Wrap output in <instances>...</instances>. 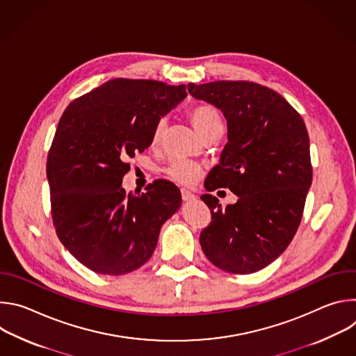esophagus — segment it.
<instances>
[{
  "label": "esophagus",
  "instance_id": "1",
  "mask_svg": "<svg viewBox=\"0 0 356 356\" xmlns=\"http://www.w3.org/2000/svg\"><path fill=\"white\" fill-rule=\"evenodd\" d=\"M181 198H183V201L188 202V201H194V200H195V195H194L191 191L183 188V190H181Z\"/></svg>",
  "mask_w": 356,
  "mask_h": 356
}]
</instances>
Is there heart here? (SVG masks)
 Instances as JSON below:
<instances>
[{
    "mask_svg": "<svg viewBox=\"0 0 356 356\" xmlns=\"http://www.w3.org/2000/svg\"><path fill=\"white\" fill-rule=\"evenodd\" d=\"M190 120L194 125V128L197 129V132L204 136L206 134H209L211 129H214L216 127L222 125V120L220 117V113L209 104H202V106H197L190 111ZM168 128V121L166 118H161L158 120V122L154 127V131H152L150 135V143L152 146H158L166 132ZM165 173L175 181L188 186L193 184L201 175V168L200 165H197L193 161H187V159H173L169 166L165 169Z\"/></svg>",
    "mask_w": 356,
    "mask_h": 356,
    "instance_id": "1",
    "label": "heart"
}]
</instances>
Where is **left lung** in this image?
<instances>
[{
  "label": "left lung",
  "instance_id": "8db88e82",
  "mask_svg": "<svg viewBox=\"0 0 356 356\" xmlns=\"http://www.w3.org/2000/svg\"><path fill=\"white\" fill-rule=\"evenodd\" d=\"M187 90L221 110L228 127L204 186L238 195L224 210L217 197L201 195L213 217L200 234L201 249L225 272H258L282 255L300 225L313 180L307 128L279 92L257 83H188Z\"/></svg>",
  "mask_w": 356,
  "mask_h": 356
}]
</instances>
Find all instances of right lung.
I'll use <instances>...</instances> for the list:
<instances>
[{
	"label": "right lung",
	"instance_id": "obj_1",
	"mask_svg": "<svg viewBox=\"0 0 356 356\" xmlns=\"http://www.w3.org/2000/svg\"><path fill=\"white\" fill-rule=\"evenodd\" d=\"M187 97L186 86L114 79L65 110L46 176L56 234L90 270L125 275L152 257L162 225L181 204L180 190L156 180L127 194V161L150 146L158 120Z\"/></svg>",
	"mask_w": 356,
	"mask_h": 356
}]
</instances>
